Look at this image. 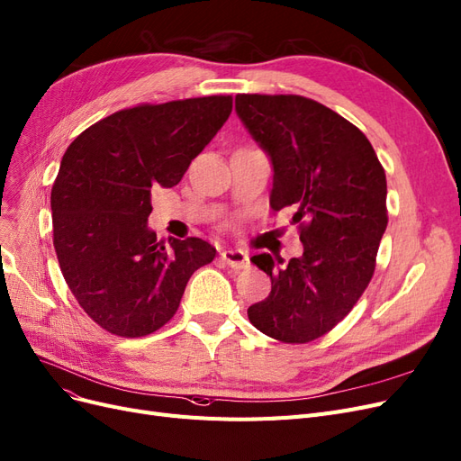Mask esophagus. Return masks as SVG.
I'll use <instances>...</instances> for the list:
<instances>
[{
  "label": "esophagus",
  "instance_id": "esophagus-1",
  "mask_svg": "<svg viewBox=\"0 0 461 461\" xmlns=\"http://www.w3.org/2000/svg\"><path fill=\"white\" fill-rule=\"evenodd\" d=\"M221 260H224V264H228L230 267L233 269H245L249 267V254L245 250H240V249H226L220 252Z\"/></svg>",
  "mask_w": 461,
  "mask_h": 461
}]
</instances>
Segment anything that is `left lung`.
<instances>
[{"mask_svg": "<svg viewBox=\"0 0 461 461\" xmlns=\"http://www.w3.org/2000/svg\"><path fill=\"white\" fill-rule=\"evenodd\" d=\"M235 112L274 167V211L293 207L303 254L250 262L271 279L249 308L254 327L285 344L332 330L368 286L387 228L385 170L348 119L298 95H237Z\"/></svg>", "mask_w": 461, "mask_h": 461, "instance_id": "left-lung-1", "label": "left lung"}]
</instances>
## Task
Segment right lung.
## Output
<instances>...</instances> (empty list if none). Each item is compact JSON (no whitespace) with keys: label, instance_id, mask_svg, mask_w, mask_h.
Listing matches in <instances>:
<instances>
[{"label":"right lung","instance_id":"obj_1","mask_svg":"<svg viewBox=\"0 0 461 461\" xmlns=\"http://www.w3.org/2000/svg\"><path fill=\"white\" fill-rule=\"evenodd\" d=\"M228 95L140 104L85 129L50 192L53 245L72 294L96 325L156 332L176 313L194 271L216 249L199 237L158 241L151 187H173L231 113Z\"/></svg>","mask_w":461,"mask_h":461}]
</instances>
